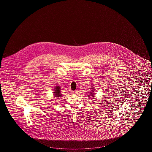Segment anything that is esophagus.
Segmentation results:
<instances>
[{
	"instance_id": "34e87169",
	"label": "esophagus",
	"mask_w": 152,
	"mask_h": 152,
	"mask_svg": "<svg viewBox=\"0 0 152 152\" xmlns=\"http://www.w3.org/2000/svg\"><path fill=\"white\" fill-rule=\"evenodd\" d=\"M78 92L77 91H73V94H77Z\"/></svg>"
}]
</instances>
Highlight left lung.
Masks as SVG:
<instances>
[{"label": "left lung", "instance_id": "obj_1", "mask_svg": "<svg viewBox=\"0 0 152 152\" xmlns=\"http://www.w3.org/2000/svg\"><path fill=\"white\" fill-rule=\"evenodd\" d=\"M91 94H90V95H89V97H94V88H91ZM92 98H91V99H92Z\"/></svg>", "mask_w": 152, "mask_h": 152}]
</instances>
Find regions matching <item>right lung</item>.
<instances>
[{
  "mask_svg": "<svg viewBox=\"0 0 152 152\" xmlns=\"http://www.w3.org/2000/svg\"><path fill=\"white\" fill-rule=\"evenodd\" d=\"M60 87L59 86H56L55 88V89H54V92H53V94L55 96V97H57V99H59V97L63 96V94H61L60 92Z\"/></svg>",
  "mask_w": 152,
  "mask_h": 152,
  "instance_id": "1",
  "label": "right lung"
}]
</instances>
